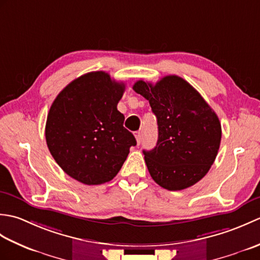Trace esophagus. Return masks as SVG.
<instances>
[{"label":"esophagus","instance_id":"34e87169","mask_svg":"<svg viewBox=\"0 0 260 260\" xmlns=\"http://www.w3.org/2000/svg\"><path fill=\"white\" fill-rule=\"evenodd\" d=\"M134 135H135V137H136L137 144H141V143H142V134H141V132H140V131L134 132Z\"/></svg>","mask_w":260,"mask_h":260}]
</instances>
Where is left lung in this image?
Instances as JSON below:
<instances>
[{"label":"left lung","instance_id":"left-lung-1","mask_svg":"<svg viewBox=\"0 0 260 260\" xmlns=\"http://www.w3.org/2000/svg\"><path fill=\"white\" fill-rule=\"evenodd\" d=\"M133 89L147 99L157 118L156 146L143 151L152 179L169 191L196 184L217 157L221 142L217 114L179 76H165L155 85L139 80Z\"/></svg>","mask_w":260,"mask_h":260}]
</instances>
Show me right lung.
<instances>
[{"label": "right lung", "instance_id": "add662e5", "mask_svg": "<svg viewBox=\"0 0 260 260\" xmlns=\"http://www.w3.org/2000/svg\"><path fill=\"white\" fill-rule=\"evenodd\" d=\"M125 84L105 71H92L71 81L49 110L46 141L63 172L87 185L113 180L123 167L134 135L124 127L117 104Z\"/></svg>", "mask_w": 260, "mask_h": 260}]
</instances>
